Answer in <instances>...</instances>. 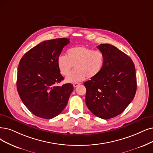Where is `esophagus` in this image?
<instances>
[{
	"label": "esophagus",
	"instance_id": "esophagus-1",
	"mask_svg": "<svg viewBox=\"0 0 153 153\" xmlns=\"http://www.w3.org/2000/svg\"><path fill=\"white\" fill-rule=\"evenodd\" d=\"M80 84H81L80 83H73V87H74L75 88V87H78V85H80Z\"/></svg>",
	"mask_w": 153,
	"mask_h": 153
}]
</instances>
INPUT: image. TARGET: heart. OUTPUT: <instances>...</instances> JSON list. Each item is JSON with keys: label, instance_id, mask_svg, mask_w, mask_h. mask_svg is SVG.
I'll list each match as a JSON object with an SVG mask.
<instances>
[{"label": "heart", "instance_id": "b5f03b06", "mask_svg": "<svg viewBox=\"0 0 153 153\" xmlns=\"http://www.w3.org/2000/svg\"><path fill=\"white\" fill-rule=\"evenodd\" d=\"M59 71L66 76L75 66V70L67 76L65 81L68 83H77L87 76L93 78L102 71L105 64V55L101 51L83 46L70 48L67 56L60 55L57 59Z\"/></svg>", "mask_w": 153, "mask_h": 153}]
</instances>
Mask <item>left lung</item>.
Masks as SVG:
<instances>
[{"label": "left lung", "instance_id": "8db88e82", "mask_svg": "<svg viewBox=\"0 0 153 153\" xmlns=\"http://www.w3.org/2000/svg\"><path fill=\"white\" fill-rule=\"evenodd\" d=\"M97 48L104 54L105 64L99 75L84 82L85 102L97 117L108 119L123 112L133 100L136 69L131 58L115 46L100 44Z\"/></svg>", "mask_w": 153, "mask_h": 153}]
</instances>
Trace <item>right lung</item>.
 Wrapping results in <instances>:
<instances>
[{"mask_svg": "<svg viewBox=\"0 0 153 153\" xmlns=\"http://www.w3.org/2000/svg\"><path fill=\"white\" fill-rule=\"evenodd\" d=\"M68 38L45 41L28 51L17 68V89L29 111L40 118L51 119L63 111L73 90L71 83L55 85L64 78L57 59Z\"/></svg>", "mask_w": 153, "mask_h": 153, "instance_id": "right-lung-1", "label": "right lung"}]
</instances>
